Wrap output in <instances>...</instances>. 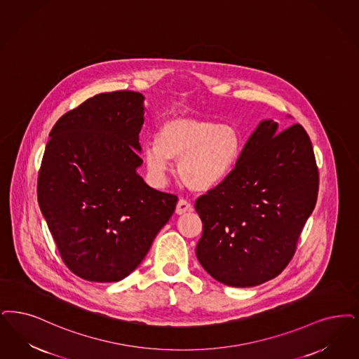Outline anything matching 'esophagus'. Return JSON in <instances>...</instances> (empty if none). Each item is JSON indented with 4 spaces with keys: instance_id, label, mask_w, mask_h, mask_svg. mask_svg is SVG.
Returning <instances> with one entry per match:
<instances>
[{
    "instance_id": "1",
    "label": "esophagus",
    "mask_w": 359,
    "mask_h": 359,
    "mask_svg": "<svg viewBox=\"0 0 359 359\" xmlns=\"http://www.w3.org/2000/svg\"><path fill=\"white\" fill-rule=\"evenodd\" d=\"M194 210L192 204L189 201H187L186 199H180L177 201V205H176V214L177 215H183L186 212H191Z\"/></svg>"
}]
</instances>
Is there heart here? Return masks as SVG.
<instances>
[{
	"label": "heart",
	"instance_id": "obj_1",
	"mask_svg": "<svg viewBox=\"0 0 359 359\" xmlns=\"http://www.w3.org/2000/svg\"><path fill=\"white\" fill-rule=\"evenodd\" d=\"M243 135L231 123L210 118L171 117L158 127L155 143L144 147L148 171L163 176L171 161L177 175L195 192L210 191L223 183L239 163Z\"/></svg>",
	"mask_w": 359,
	"mask_h": 359
}]
</instances>
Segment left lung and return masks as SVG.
I'll return each instance as SVG.
<instances>
[{
  "label": "left lung",
  "instance_id": "obj_1",
  "mask_svg": "<svg viewBox=\"0 0 359 359\" xmlns=\"http://www.w3.org/2000/svg\"><path fill=\"white\" fill-rule=\"evenodd\" d=\"M279 130L262 121L230 176L195 203L203 222L196 257L223 285L258 286L282 273L316 207L311 140L301 124Z\"/></svg>",
  "mask_w": 359,
  "mask_h": 359
}]
</instances>
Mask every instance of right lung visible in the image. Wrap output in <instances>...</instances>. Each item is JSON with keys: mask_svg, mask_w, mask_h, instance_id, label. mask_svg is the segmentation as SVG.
<instances>
[{"mask_svg": "<svg viewBox=\"0 0 359 359\" xmlns=\"http://www.w3.org/2000/svg\"><path fill=\"white\" fill-rule=\"evenodd\" d=\"M143 101L132 90L96 95L58 118L45 147L40 210L62 262L89 282L128 276L176 208V195L136 171Z\"/></svg>", "mask_w": 359, "mask_h": 359, "instance_id": "add662e5", "label": "right lung"}]
</instances>
